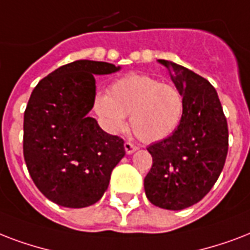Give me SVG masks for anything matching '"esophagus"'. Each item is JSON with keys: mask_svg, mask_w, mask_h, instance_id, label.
Returning <instances> with one entry per match:
<instances>
[{"mask_svg": "<svg viewBox=\"0 0 250 250\" xmlns=\"http://www.w3.org/2000/svg\"><path fill=\"white\" fill-rule=\"evenodd\" d=\"M124 148H125L126 154H133V152L138 150V146H135L134 143L131 142H125L124 143Z\"/></svg>", "mask_w": 250, "mask_h": 250, "instance_id": "obj_1", "label": "esophagus"}]
</instances>
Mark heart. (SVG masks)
I'll list each match as a JSON object with an SVG mask.
<instances>
[{"label":"heart","mask_w":250,"mask_h":250,"mask_svg":"<svg viewBox=\"0 0 250 250\" xmlns=\"http://www.w3.org/2000/svg\"><path fill=\"white\" fill-rule=\"evenodd\" d=\"M95 111L111 133H120L130 115L131 130L139 141H162L177 129L184 113V98L175 86L146 74L116 79L108 94L95 99Z\"/></svg>","instance_id":"1"}]
</instances>
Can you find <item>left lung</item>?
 Segmentation results:
<instances>
[{"instance_id":"obj_1","label":"left lung","mask_w":250,"mask_h":250,"mask_svg":"<svg viewBox=\"0 0 250 250\" xmlns=\"http://www.w3.org/2000/svg\"><path fill=\"white\" fill-rule=\"evenodd\" d=\"M184 98V113L169 137L147 147L152 167L145 177L148 201L158 208L183 210L214 187L228 152V126L215 88L204 77L159 60Z\"/></svg>"}]
</instances>
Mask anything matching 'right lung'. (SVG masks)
Masks as SVG:
<instances>
[{
	"label": "right lung",
	"instance_id": "1",
	"mask_svg": "<svg viewBox=\"0 0 250 250\" xmlns=\"http://www.w3.org/2000/svg\"><path fill=\"white\" fill-rule=\"evenodd\" d=\"M120 70L113 63L78 60L38 83L23 121V155L31 179L52 202L87 208L107 190L125 155L124 139L88 117L96 95L95 75Z\"/></svg>",
	"mask_w": 250,
	"mask_h": 250
}]
</instances>
